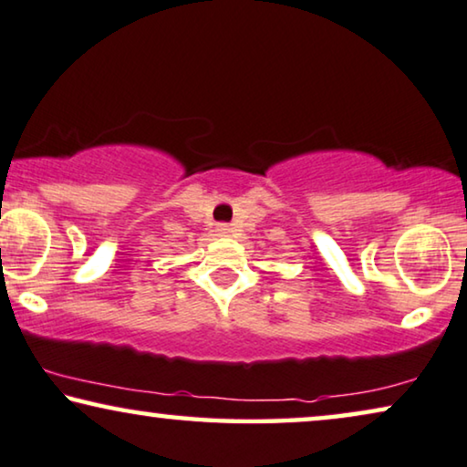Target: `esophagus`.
Returning a JSON list of instances; mask_svg holds the SVG:
<instances>
[{
  "label": "esophagus",
  "mask_w": 467,
  "mask_h": 467,
  "mask_svg": "<svg viewBox=\"0 0 467 467\" xmlns=\"http://www.w3.org/2000/svg\"><path fill=\"white\" fill-rule=\"evenodd\" d=\"M231 233H233V228L228 224H218V234L220 236H231Z\"/></svg>",
  "instance_id": "1"
}]
</instances>
